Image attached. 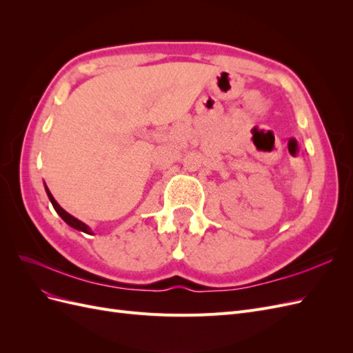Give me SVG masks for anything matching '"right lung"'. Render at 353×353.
Instances as JSON below:
<instances>
[{"mask_svg": "<svg viewBox=\"0 0 353 353\" xmlns=\"http://www.w3.org/2000/svg\"><path fill=\"white\" fill-rule=\"evenodd\" d=\"M46 191H47V194H48V199H50V201H51L52 208L56 209V212L61 216V219L68 223V225H70V227L74 228V230H79V231H83V232H87V234H91V230H90L87 225H85L83 222H81V221L77 219V218H73L72 215H69V213H68L65 209H61V208L59 206V203L54 200V197L51 196L50 190H48L47 187H46Z\"/></svg>", "mask_w": 353, "mask_h": 353, "instance_id": "add662e5", "label": "right lung"}]
</instances>
